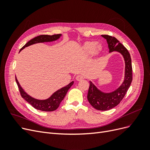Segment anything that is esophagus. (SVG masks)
I'll return each instance as SVG.
<instances>
[{
  "instance_id": "esophagus-1",
  "label": "esophagus",
  "mask_w": 150,
  "mask_h": 150,
  "mask_svg": "<svg viewBox=\"0 0 150 150\" xmlns=\"http://www.w3.org/2000/svg\"><path fill=\"white\" fill-rule=\"evenodd\" d=\"M84 78H85V77L83 75L79 74V75H78V76H76V79L78 81H82L83 79H84Z\"/></svg>"
}]
</instances>
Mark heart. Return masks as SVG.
<instances>
[{
	"mask_svg": "<svg viewBox=\"0 0 150 150\" xmlns=\"http://www.w3.org/2000/svg\"><path fill=\"white\" fill-rule=\"evenodd\" d=\"M101 46L95 41H88L85 42L82 47V52L85 55H93L97 54L101 50Z\"/></svg>",
	"mask_w": 150,
	"mask_h": 150,
	"instance_id": "heart-1",
	"label": "heart"
}]
</instances>
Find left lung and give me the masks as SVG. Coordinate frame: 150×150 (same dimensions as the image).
Here are the masks:
<instances>
[{
    "label": "left lung",
    "mask_w": 150,
    "mask_h": 150,
    "mask_svg": "<svg viewBox=\"0 0 150 150\" xmlns=\"http://www.w3.org/2000/svg\"><path fill=\"white\" fill-rule=\"evenodd\" d=\"M106 39L110 52H118L123 56L125 62V79L123 83L117 89L111 93H104L98 89L91 81L88 93V100L93 108L97 110L106 111L119 104L125 97L127 91L132 82V64L130 54L127 49L115 37L108 35H101Z\"/></svg>",
    "instance_id": "obj_1"
}]
</instances>
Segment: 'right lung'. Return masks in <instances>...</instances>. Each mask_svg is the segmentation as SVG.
<instances>
[{
  "label": "right lung",
  "mask_w": 150,
  "mask_h": 150,
  "mask_svg": "<svg viewBox=\"0 0 150 150\" xmlns=\"http://www.w3.org/2000/svg\"><path fill=\"white\" fill-rule=\"evenodd\" d=\"M62 35L61 34H54L52 35H40L34 39H31L29 42H27L24 46L21 48V50L24 49L26 47H28L30 45H33L36 43L45 42H52L59 39ZM16 81L17 84L18 88H19V91L21 96L24 98L25 100L31 104L36 110H40L42 111H55L59 106L61 102L64 98L67 91L74 84V81H72L69 84L66 86L59 89H58L55 93H54L51 96L46 99L44 100H40V99H35L31 97L28 94H27L24 90L22 88L19 81H18L17 78L16 77Z\"/></svg>",
  "instance_id": "1"
}]
</instances>
